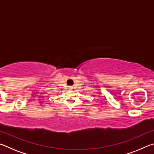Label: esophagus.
Returning a JSON list of instances; mask_svg holds the SVG:
<instances>
[{
	"label": "esophagus",
	"mask_w": 154,
	"mask_h": 154,
	"mask_svg": "<svg viewBox=\"0 0 154 154\" xmlns=\"http://www.w3.org/2000/svg\"><path fill=\"white\" fill-rule=\"evenodd\" d=\"M72 86H69V90H72Z\"/></svg>",
	"instance_id": "obj_1"
}]
</instances>
